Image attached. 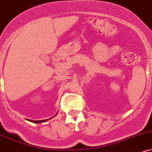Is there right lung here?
<instances>
[{
    "mask_svg": "<svg viewBox=\"0 0 152 152\" xmlns=\"http://www.w3.org/2000/svg\"><path fill=\"white\" fill-rule=\"evenodd\" d=\"M49 119H51V118H49ZM49 119H47V120H29V121H30L32 122H34V123H40V122H43L47 121V120H49Z\"/></svg>",
    "mask_w": 152,
    "mask_h": 152,
    "instance_id": "add662e5",
    "label": "right lung"
}]
</instances>
